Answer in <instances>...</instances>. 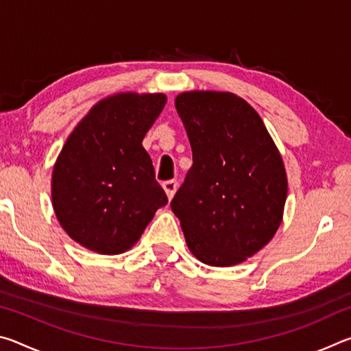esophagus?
Returning a JSON list of instances; mask_svg holds the SVG:
<instances>
[{"label": "esophagus", "mask_w": 351, "mask_h": 351, "mask_svg": "<svg viewBox=\"0 0 351 351\" xmlns=\"http://www.w3.org/2000/svg\"><path fill=\"white\" fill-rule=\"evenodd\" d=\"M162 187H164V190H165V193H167L169 199H171V198H173L175 192H176V189H178V182H176L175 180L165 181V182H162Z\"/></svg>", "instance_id": "esophagus-1"}]
</instances>
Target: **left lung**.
<instances>
[{
    "label": "left lung",
    "instance_id": "left-lung-1",
    "mask_svg": "<svg viewBox=\"0 0 351 351\" xmlns=\"http://www.w3.org/2000/svg\"><path fill=\"white\" fill-rule=\"evenodd\" d=\"M193 165L171 199L199 261L232 266L277 232L288 193L280 153L263 121L232 93L190 91L175 99Z\"/></svg>",
    "mask_w": 351,
    "mask_h": 351
}]
</instances>
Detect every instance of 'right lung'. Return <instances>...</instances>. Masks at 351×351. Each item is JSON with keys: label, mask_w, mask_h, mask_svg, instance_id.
Returning <instances> with one entry per match:
<instances>
[{"label": "right lung", "mask_w": 351, "mask_h": 351, "mask_svg": "<svg viewBox=\"0 0 351 351\" xmlns=\"http://www.w3.org/2000/svg\"><path fill=\"white\" fill-rule=\"evenodd\" d=\"M165 102L164 94H116L94 105L69 134L52 171V206L83 247L128 251L167 204L142 147Z\"/></svg>", "instance_id": "obj_1"}]
</instances>
